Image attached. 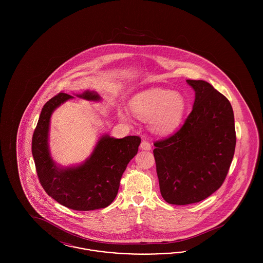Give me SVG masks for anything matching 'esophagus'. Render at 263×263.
I'll list each match as a JSON object with an SVG mask.
<instances>
[{"label": "esophagus", "mask_w": 263, "mask_h": 263, "mask_svg": "<svg viewBox=\"0 0 263 263\" xmlns=\"http://www.w3.org/2000/svg\"><path fill=\"white\" fill-rule=\"evenodd\" d=\"M151 148H152V147H151L150 142H148V141H146V140H143V141H142V143H141V145H140V149H141V150L150 151Z\"/></svg>", "instance_id": "obj_1"}]
</instances>
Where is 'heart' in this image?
<instances>
[{"label":"heart","mask_w":263,"mask_h":263,"mask_svg":"<svg viewBox=\"0 0 263 263\" xmlns=\"http://www.w3.org/2000/svg\"><path fill=\"white\" fill-rule=\"evenodd\" d=\"M130 108L138 118L150 119L151 128L155 133L166 135L180 125L186 110V100L178 91L151 88L133 97ZM120 118L128 120L124 113L120 114Z\"/></svg>","instance_id":"1"}]
</instances>
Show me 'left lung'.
<instances>
[{
    "label": "left lung",
    "mask_w": 263,
    "mask_h": 263,
    "mask_svg": "<svg viewBox=\"0 0 263 263\" xmlns=\"http://www.w3.org/2000/svg\"><path fill=\"white\" fill-rule=\"evenodd\" d=\"M194 89L192 111L174 135L155 142L163 199L174 205L204 200L223 184L236 148L230 101L205 81L186 80Z\"/></svg>",
    "instance_id": "8db88e82"
}]
</instances>
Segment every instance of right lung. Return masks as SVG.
<instances>
[{
    "instance_id": "add662e5",
    "label": "right lung",
    "mask_w": 263,
    "mask_h": 263,
    "mask_svg": "<svg viewBox=\"0 0 263 263\" xmlns=\"http://www.w3.org/2000/svg\"><path fill=\"white\" fill-rule=\"evenodd\" d=\"M75 96L89 101L101 100L96 90L88 89ZM71 99L74 97L60 92L48 100L41 110L31 144L38 178L46 193L67 208L77 211L105 208L115 199L121 176L136 156L141 138L116 139L104 134L85 162L72 166L55 163L48 143L51 115Z\"/></svg>"
}]
</instances>
